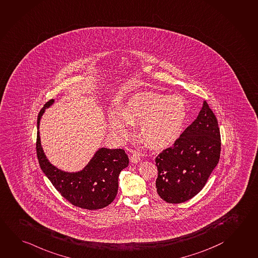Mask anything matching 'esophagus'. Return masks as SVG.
<instances>
[{"label":"esophagus","mask_w":258,"mask_h":258,"mask_svg":"<svg viewBox=\"0 0 258 258\" xmlns=\"http://www.w3.org/2000/svg\"><path fill=\"white\" fill-rule=\"evenodd\" d=\"M131 161L134 164H137L141 161L140 154L136 151H133V154L131 155Z\"/></svg>","instance_id":"esophagus-1"}]
</instances>
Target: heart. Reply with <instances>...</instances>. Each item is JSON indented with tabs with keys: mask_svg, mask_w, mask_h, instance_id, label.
Here are the masks:
<instances>
[{
	"mask_svg": "<svg viewBox=\"0 0 258 258\" xmlns=\"http://www.w3.org/2000/svg\"><path fill=\"white\" fill-rule=\"evenodd\" d=\"M187 115L185 102L179 95L156 93L135 95L117 113L112 112L109 126L121 138L129 134L127 124L139 125L138 135L146 146L162 148L175 140Z\"/></svg>",
	"mask_w": 258,
	"mask_h": 258,
	"instance_id": "obj_1",
	"label": "heart"
}]
</instances>
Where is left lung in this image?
Masks as SVG:
<instances>
[{"label":"left lung","instance_id":"obj_1","mask_svg":"<svg viewBox=\"0 0 258 258\" xmlns=\"http://www.w3.org/2000/svg\"><path fill=\"white\" fill-rule=\"evenodd\" d=\"M220 152L217 119L204 101L197 119L155 158L159 197L169 204H179L197 196L218 164Z\"/></svg>","mask_w":258,"mask_h":258}]
</instances>
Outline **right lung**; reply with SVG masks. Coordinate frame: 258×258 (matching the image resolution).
<instances>
[{"instance_id":"add662e5","label":"right lung","mask_w":258,"mask_h":258,"mask_svg":"<svg viewBox=\"0 0 258 258\" xmlns=\"http://www.w3.org/2000/svg\"><path fill=\"white\" fill-rule=\"evenodd\" d=\"M54 100L47 102L39 112L37 119L36 152L41 169L52 185L72 205L88 210H97L109 206L118 192V177L129 164L122 149L100 148L85 168L70 173L57 168L47 159L40 138V120L45 109Z\"/></svg>"}]
</instances>
